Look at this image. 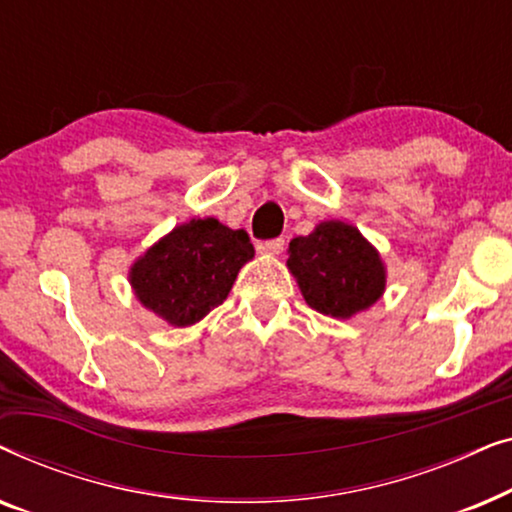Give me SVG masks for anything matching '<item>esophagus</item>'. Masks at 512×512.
<instances>
[{"label": "esophagus", "instance_id": "esophagus-1", "mask_svg": "<svg viewBox=\"0 0 512 512\" xmlns=\"http://www.w3.org/2000/svg\"><path fill=\"white\" fill-rule=\"evenodd\" d=\"M258 249H261L263 254L277 256V254H282V251H284V240H282V237H277V240H268V242H263Z\"/></svg>", "mask_w": 512, "mask_h": 512}]
</instances>
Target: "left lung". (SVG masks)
<instances>
[{
	"label": "left lung",
	"mask_w": 512,
	"mask_h": 512,
	"mask_svg": "<svg viewBox=\"0 0 512 512\" xmlns=\"http://www.w3.org/2000/svg\"><path fill=\"white\" fill-rule=\"evenodd\" d=\"M286 268L305 303L326 317L352 319L387 289V265L361 230L347 221H321L289 242Z\"/></svg>",
	"instance_id": "obj_1"
}]
</instances>
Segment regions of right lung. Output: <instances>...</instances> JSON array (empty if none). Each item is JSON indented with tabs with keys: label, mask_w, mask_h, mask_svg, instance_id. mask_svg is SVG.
Segmentation results:
<instances>
[{
	"label": "right lung",
	"mask_w": 512,
	"mask_h": 512,
	"mask_svg": "<svg viewBox=\"0 0 512 512\" xmlns=\"http://www.w3.org/2000/svg\"><path fill=\"white\" fill-rule=\"evenodd\" d=\"M244 230L219 219L174 226L130 265L128 282L146 310L174 328L198 324L233 289L237 272L254 258Z\"/></svg>",
	"instance_id": "obj_1"
}]
</instances>
